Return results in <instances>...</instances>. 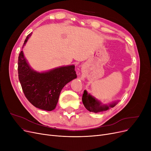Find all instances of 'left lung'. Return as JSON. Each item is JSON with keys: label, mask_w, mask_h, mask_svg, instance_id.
Instances as JSON below:
<instances>
[{"label": "left lung", "mask_w": 151, "mask_h": 151, "mask_svg": "<svg viewBox=\"0 0 151 151\" xmlns=\"http://www.w3.org/2000/svg\"><path fill=\"white\" fill-rule=\"evenodd\" d=\"M82 101H83L85 108L88 111L94 113L108 110L109 108H113L116 104V103H113L108 105H103L98 100L96 99L90 94H88L86 90L84 91Z\"/></svg>", "instance_id": "8db88e82"}]
</instances>
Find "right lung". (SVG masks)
<instances>
[{
    "mask_svg": "<svg viewBox=\"0 0 151 151\" xmlns=\"http://www.w3.org/2000/svg\"><path fill=\"white\" fill-rule=\"evenodd\" d=\"M31 34L27 36L23 46ZM18 76L26 98L41 109L52 111L56 107L62 88L76 79L75 66L70 65L39 73L29 66L21 51L18 57Z\"/></svg>",
    "mask_w": 151,
    "mask_h": 151,
    "instance_id": "1",
    "label": "right lung"
}]
</instances>
